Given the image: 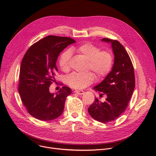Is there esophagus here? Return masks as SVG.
I'll return each instance as SVG.
<instances>
[{
    "label": "esophagus",
    "mask_w": 156,
    "mask_h": 156,
    "mask_svg": "<svg viewBox=\"0 0 156 156\" xmlns=\"http://www.w3.org/2000/svg\"><path fill=\"white\" fill-rule=\"evenodd\" d=\"M75 92L76 93H77L78 94H79V95H82V94H84V91H81V90H75Z\"/></svg>",
    "instance_id": "obj_1"
}]
</instances>
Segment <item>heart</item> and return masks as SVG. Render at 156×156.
Instances as JSON below:
<instances>
[{
	"label": "heart",
	"mask_w": 156,
	"mask_h": 156,
	"mask_svg": "<svg viewBox=\"0 0 156 156\" xmlns=\"http://www.w3.org/2000/svg\"><path fill=\"white\" fill-rule=\"evenodd\" d=\"M88 60V69L93 70L99 78L107 75L113 65V57L108 51H100L96 46L91 43H85L76 48L70 49ZM71 53L69 51L64 52L59 58V66L63 72L70 70ZM94 80V75L89 72L85 74L73 73L66 79V83L73 88L83 89L91 84Z\"/></svg>",
	"instance_id": "heart-1"
}]
</instances>
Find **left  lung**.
I'll return each mask as SVG.
<instances>
[{"label":"left lung","mask_w":156,"mask_h":156,"mask_svg":"<svg viewBox=\"0 0 156 156\" xmlns=\"http://www.w3.org/2000/svg\"><path fill=\"white\" fill-rule=\"evenodd\" d=\"M102 42L111 44L114 55L112 70L102 81L93 87L96 91L105 94L104 102L96 98L88 108L94 120L101 123L115 120L126 109L135 86L134 69L124 47L116 40L104 38Z\"/></svg>","instance_id":"8db88e82"}]
</instances>
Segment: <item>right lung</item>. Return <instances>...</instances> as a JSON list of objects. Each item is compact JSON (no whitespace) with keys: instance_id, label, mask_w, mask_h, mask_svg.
Wrapping results in <instances>:
<instances>
[{"instance_id":"right-lung-1","label":"right lung","mask_w":156,"mask_h":156,"mask_svg":"<svg viewBox=\"0 0 156 156\" xmlns=\"http://www.w3.org/2000/svg\"><path fill=\"white\" fill-rule=\"evenodd\" d=\"M76 41L70 37L48 36L28 49L22 59L18 92L29 114L43 121L60 116L66 97L72 90L63 86L55 93L49 91L58 72L56 66L60 53Z\"/></svg>"}]
</instances>
